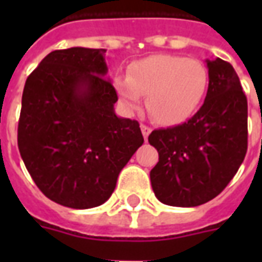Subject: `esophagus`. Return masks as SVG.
Here are the masks:
<instances>
[{
    "label": "esophagus",
    "mask_w": 262,
    "mask_h": 262,
    "mask_svg": "<svg viewBox=\"0 0 262 262\" xmlns=\"http://www.w3.org/2000/svg\"><path fill=\"white\" fill-rule=\"evenodd\" d=\"M140 129H142V133H143V137H144V140H147L148 135L151 133V129H150L148 126L143 125V123H142V125H140Z\"/></svg>",
    "instance_id": "obj_1"
}]
</instances>
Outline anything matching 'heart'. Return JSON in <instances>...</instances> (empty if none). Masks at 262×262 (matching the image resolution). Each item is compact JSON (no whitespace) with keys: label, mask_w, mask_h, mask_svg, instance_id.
<instances>
[{"label":"heart","mask_w":262,"mask_h":262,"mask_svg":"<svg viewBox=\"0 0 262 262\" xmlns=\"http://www.w3.org/2000/svg\"><path fill=\"white\" fill-rule=\"evenodd\" d=\"M208 70L199 60L156 54L132 63L127 75L115 77L122 102L132 111L147 97L151 118L161 125H178L189 119L208 88Z\"/></svg>","instance_id":"b5f03b06"}]
</instances>
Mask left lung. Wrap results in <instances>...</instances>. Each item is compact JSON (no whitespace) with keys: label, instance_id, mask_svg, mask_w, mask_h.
Returning <instances> with one entry per match:
<instances>
[{"label":"left lung","instance_id":"left-lung-1","mask_svg":"<svg viewBox=\"0 0 262 262\" xmlns=\"http://www.w3.org/2000/svg\"><path fill=\"white\" fill-rule=\"evenodd\" d=\"M205 102L182 125L153 130L159 163L150 171L160 202L192 208L219 195L247 153V98L230 63L206 60Z\"/></svg>","mask_w":262,"mask_h":262}]
</instances>
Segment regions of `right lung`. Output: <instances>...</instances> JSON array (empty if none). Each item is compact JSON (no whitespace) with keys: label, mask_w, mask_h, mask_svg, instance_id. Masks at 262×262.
Here are the masks:
<instances>
[{"label":"right lung","mask_w":262,"mask_h":262,"mask_svg":"<svg viewBox=\"0 0 262 262\" xmlns=\"http://www.w3.org/2000/svg\"><path fill=\"white\" fill-rule=\"evenodd\" d=\"M105 49L54 50L28 77L18 123L20 157L53 202L95 208L144 142L137 120L119 118Z\"/></svg>","instance_id":"right-lung-1"}]
</instances>
